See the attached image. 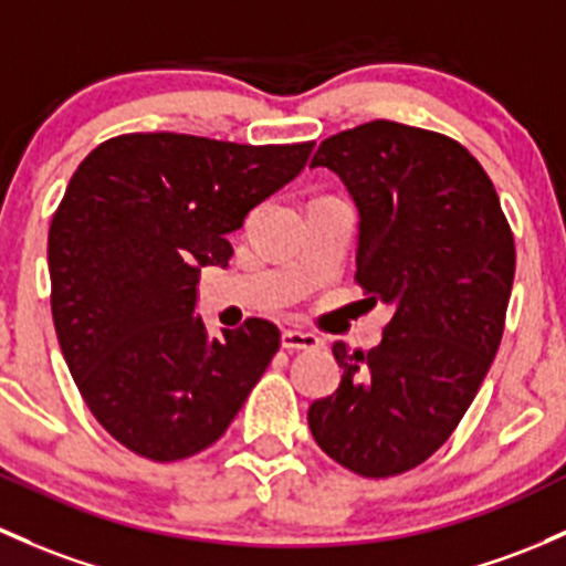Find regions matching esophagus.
<instances>
[{"mask_svg": "<svg viewBox=\"0 0 566 566\" xmlns=\"http://www.w3.org/2000/svg\"><path fill=\"white\" fill-rule=\"evenodd\" d=\"M282 347L284 349H317L319 338L314 333L303 331H282Z\"/></svg>", "mask_w": 566, "mask_h": 566, "instance_id": "34e87169", "label": "esophagus"}]
</instances>
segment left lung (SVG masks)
Instances as JSON below:
<instances>
[{
  "mask_svg": "<svg viewBox=\"0 0 566 566\" xmlns=\"http://www.w3.org/2000/svg\"><path fill=\"white\" fill-rule=\"evenodd\" d=\"M319 165L360 211L355 282L392 317L368 353L333 344L342 382L308 428L349 472L396 478L448 442L496 358L513 230L483 165L442 133L377 118L319 143Z\"/></svg>",
  "mask_w": 566,
  "mask_h": 566,
  "instance_id": "left-lung-1",
  "label": "left lung"
}]
</instances>
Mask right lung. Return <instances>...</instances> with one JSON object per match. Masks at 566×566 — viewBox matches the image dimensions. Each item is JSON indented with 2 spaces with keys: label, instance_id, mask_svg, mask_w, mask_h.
I'll return each mask as SVG.
<instances>
[{
  "label": "right lung",
  "instance_id": "right-lung-1",
  "mask_svg": "<svg viewBox=\"0 0 566 566\" xmlns=\"http://www.w3.org/2000/svg\"><path fill=\"white\" fill-rule=\"evenodd\" d=\"M312 148L129 133L70 178L48 230L53 328L86 407L133 453L168 463L211 448L276 355L271 319L211 336L195 284L228 265L230 233Z\"/></svg>",
  "mask_w": 566,
  "mask_h": 566
}]
</instances>
